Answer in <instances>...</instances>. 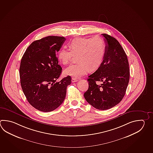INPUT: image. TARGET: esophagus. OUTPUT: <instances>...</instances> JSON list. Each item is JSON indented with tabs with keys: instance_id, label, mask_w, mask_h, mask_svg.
<instances>
[{
	"instance_id": "1",
	"label": "esophagus",
	"mask_w": 153,
	"mask_h": 153,
	"mask_svg": "<svg viewBox=\"0 0 153 153\" xmlns=\"http://www.w3.org/2000/svg\"><path fill=\"white\" fill-rule=\"evenodd\" d=\"M71 81L72 83H74V82H76L78 81V79H76V78H74V77H72Z\"/></svg>"
}]
</instances>
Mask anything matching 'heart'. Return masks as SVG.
Segmentation results:
<instances>
[{"instance_id": "obj_1", "label": "heart", "mask_w": 153, "mask_h": 153, "mask_svg": "<svg viewBox=\"0 0 153 153\" xmlns=\"http://www.w3.org/2000/svg\"><path fill=\"white\" fill-rule=\"evenodd\" d=\"M70 50L62 48L58 58L63 65L71 62L74 56H77L78 63L72 64L64 70L67 76L78 78L89 71L98 69L103 62L106 53V44L101 37L78 38L73 39L69 45Z\"/></svg>"}]
</instances>
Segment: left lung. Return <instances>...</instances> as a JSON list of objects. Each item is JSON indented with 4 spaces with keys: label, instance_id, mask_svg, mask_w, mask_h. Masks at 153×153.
<instances>
[{
    "label": "left lung",
    "instance_id": "1",
    "mask_svg": "<svg viewBox=\"0 0 153 153\" xmlns=\"http://www.w3.org/2000/svg\"><path fill=\"white\" fill-rule=\"evenodd\" d=\"M106 42L103 62L97 71L89 76V88L85 99L94 108L109 109L118 104L125 95L130 78L128 57L115 38L102 34ZM102 84H96L97 81Z\"/></svg>",
    "mask_w": 153,
    "mask_h": 153
}]
</instances>
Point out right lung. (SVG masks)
I'll list each match as a JSON object with an SVG mask.
<instances>
[{
    "instance_id": "right-lung-1",
    "label": "right lung",
    "mask_w": 153,
    "mask_h": 153,
    "mask_svg": "<svg viewBox=\"0 0 153 153\" xmlns=\"http://www.w3.org/2000/svg\"><path fill=\"white\" fill-rule=\"evenodd\" d=\"M66 40L64 37L48 36L33 42L22 56L19 77L22 91L29 103L42 112L57 108L65 99L71 78L59 82L62 68L56 57Z\"/></svg>"
}]
</instances>
